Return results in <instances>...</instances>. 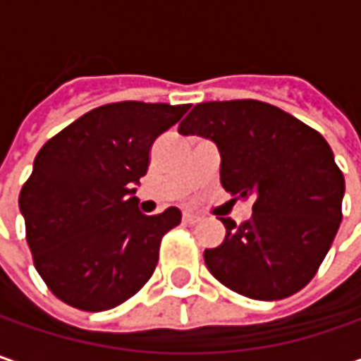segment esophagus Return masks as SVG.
I'll list each match as a JSON object with an SVG mask.
<instances>
[{
	"label": "esophagus",
	"instance_id": "esophagus-1",
	"mask_svg": "<svg viewBox=\"0 0 361 361\" xmlns=\"http://www.w3.org/2000/svg\"><path fill=\"white\" fill-rule=\"evenodd\" d=\"M183 221H185V223H188V225H192V223H199V221H201V215L187 211V213L183 215Z\"/></svg>",
	"mask_w": 361,
	"mask_h": 361
}]
</instances>
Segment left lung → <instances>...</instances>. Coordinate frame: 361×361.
Listing matches in <instances>:
<instances>
[{"instance_id": "8db88e82", "label": "left lung", "mask_w": 361, "mask_h": 361, "mask_svg": "<svg viewBox=\"0 0 361 361\" xmlns=\"http://www.w3.org/2000/svg\"><path fill=\"white\" fill-rule=\"evenodd\" d=\"M178 132L211 138L221 152V185L255 199L253 215L241 225L219 216L225 241L204 251L213 277L261 301L303 289L341 223L345 183L326 138L259 100L197 104Z\"/></svg>"}]
</instances>
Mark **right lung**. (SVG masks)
I'll use <instances>...</instances> for the list:
<instances>
[{"instance_id":"right-lung-1","label":"right lung","mask_w":361,"mask_h":361,"mask_svg":"<svg viewBox=\"0 0 361 361\" xmlns=\"http://www.w3.org/2000/svg\"><path fill=\"white\" fill-rule=\"evenodd\" d=\"M188 106L114 102L94 108L39 148L20 192L25 239L49 291L82 312L112 310L138 293L180 211L142 215L134 185L152 142Z\"/></svg>"}]
</instances>
